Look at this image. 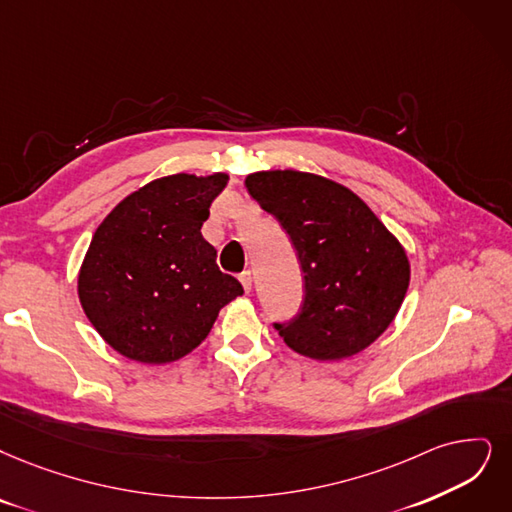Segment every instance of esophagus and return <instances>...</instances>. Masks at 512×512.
Listing matches in <instances>:
<instances>
[{
  "label": "esophagus",
  "instance_id": "1",
  "mask_svg": "<svg viewBox=\"0 0 512 512\" xmlns=\"http://www.w3.org/2000/svg\"><path fill=\"white\" fill-rule=\"evenodd\" d=\"M239 281H241V285H243L245 294H250V290H252V273H250V271H243V273L239 275Z\"/></svg>",
  "mask_w": 512,
  "mask_h": 512
}]
</instances>
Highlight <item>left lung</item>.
Masks as SVG:
<instances>
[{
    "instance_id": "8db88e82",
    "label": "left lung",
    "mask_w": 512,
    "mask_h": 512,
    "mask_svg": "<svg viewBox=\"0 0 512 512\" xmlns=\"http://www.w3.org/2000/svg\"><path fill=\"white\" fill-rule=\"evenodd\" d=\"M248 193L290 235L304 271L302 313L275 325L298 355L317 361L353 357L397 317L410 285L399 239L351 189L298 170L245 178Z\"/></svg>"
}]
</instances>
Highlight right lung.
Instances as JSON below:
<instances>
[{"mask_svg":"<svg viewBox=\"0 0 512 512\" xmlns=\"http://www.w3.org/2000/svg\"><path fill=\"white\" fill-rule=\"evenodd\" d=\"M227 182L224 172L163 176L100 222L79 267L77 296L119 355L147 365L178 361L206 340L222 306L243 294L201 235Z\"/></svg>","mask_w":512,"mask_h":512,"instance_id":"right-lung-1","label":"right lung"}]
</instances>
